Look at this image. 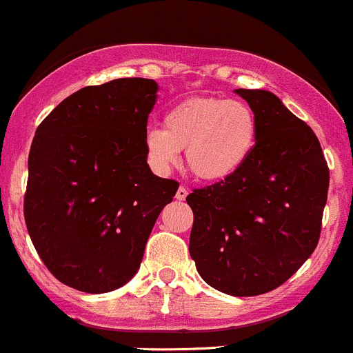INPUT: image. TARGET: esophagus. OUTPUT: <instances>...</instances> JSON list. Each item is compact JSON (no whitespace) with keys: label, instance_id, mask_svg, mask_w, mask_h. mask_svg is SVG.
Listing matches in <instances>:
<instances>
[{"label":"esophagus","instance_id":"esophagus-1","mask_svg":"<svg viewBox=\"0 0 353 353\" xmlns=\"http://www.w3.org/2000/svg\"><path fill=\"white\" fill-rule=\"evenodd\" d=\"M186 196H188V188L179 186V190H177V193H176V200L183 201V200H186Z\"/></svg>","mask_w":353,"mask_h":353}]
</instances>
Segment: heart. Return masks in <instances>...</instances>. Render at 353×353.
<instances>
[{"instance_id":"heart-1","label":"heart","mask_w":353,"mask_h":353,"mask_svg":"<svg viewBox=\"0 0 353 353\" xmlns=\"http://www.w3.org/2000/svg\"><path fill=\"white\" fill-rule=\"evenodd\" d=\"M259 139V124L246 103L225 98H190L174 105L163 128L145 132L146 157L165 174L184 150L188 170L205 183L234 176L250 160Z\"/></svg>"}]
</instances>
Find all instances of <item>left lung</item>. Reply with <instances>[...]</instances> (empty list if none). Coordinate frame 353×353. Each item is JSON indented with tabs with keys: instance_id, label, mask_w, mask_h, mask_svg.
<instances>
[{
	"instance_id": "1",
	"label": "left lung",
	"mask_w": 353,
	"mask_h": 353,
	"mask_svg": "<svg viewBox=\"0 0 353 353\" xmlns=\"http://www.w3.org/2000/svg\"><path fill=\"white\" fill-rule=\"evenodd\" d=\"M236 94L255 114L259 139L234 176L188 194L190 255L212 288L255 296L288 281L316 250L330 169L312 129L276 94Z\"/></svg>"
}]
</instances>
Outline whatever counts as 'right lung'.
Returning <instances> with one entry per match:
<instances>
[{"instance_id": "1", "label": "right lung", "mask_w": 353, "mask_h": 353, "mask_svg": "<svg viewBox=\"0 0 353 353\" xmlns=\"http://www.w3.org/2000/svg\"><path fill=\"white\" fill-rule=\"evenodd\" d=\"M153 79H115L65 98L37 128L23 215L51 274L84 293L124 286L179 184L155 176L145 132Z\"/></svg>"}]
</instances>
